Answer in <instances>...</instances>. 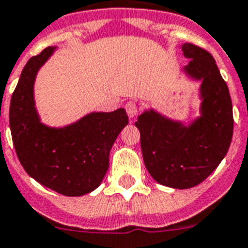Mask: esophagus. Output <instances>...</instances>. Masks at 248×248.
I'll return each mask as SVG.
<instances>
[{
    "instance_id": "obj_1",
    "label": "esophagus",
    "mask_w": 248,
    "mask_h": 248,
    "mask_svg": "<svg viewBox=\"0 0 248 248\" xmlns=\"http://www.w3.org/2000/svg\"><path fill=\"white\" fill-rule=\"evenodd\" d=\"M124 109H126V111H127L128 117H130V118H132V117H135L138 114L139 105H138V103L135 101V100H130V101H127V103H126V105H124Z\"/></svg>"
}]
</instances>
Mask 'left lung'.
<instances>
[{
  "label": "left lung",
  "instance_id": "8db88e82",
  "mask_svg": "<svg viewBox=\"0 0 248 248\" xmlns=\"http://www.w3.org/2000/svg\"><path fill=\"white\" fill-rule=\"evenodd\" d=\"M182 50L190 58L186 74L202 80V116L185 126L148 110L135 122L149 174L164 186L181 190L199 185L216 169L228 154L234 127L229 88L212 54L191 43L183 44Z\"/></svg>",
  "mask_w": 248,
  "mask_h": 248
}]
</instances>
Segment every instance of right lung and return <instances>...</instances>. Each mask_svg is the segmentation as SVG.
I'll use <instances>...</instances> for the list:
<instances>
[{
    "mask_svg": "<svg viewBox=\"0 0 248 248\" xmlns=\"http://www.w3.org/2000/svg\"><path fill=\"white\" fill-rule=\"evenodd\" d=\"M54 52L48 46L26 63L11 96V137L19 161L28 175L53 191L82 196L93 191L109 168V152L128 124L124 108L91 113L62 128L40 122L33 100L36 74Z\"/></svg>",
    "mask_w": 248,
    "mask_h": 248,
    "instance_id": "1",
    "label": "right lung"
}]
</instances>
